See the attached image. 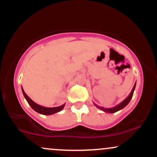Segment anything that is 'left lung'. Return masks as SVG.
Listing matches in <instances>:
<instances>
[{
	"label": "left lung",
	"instance_id": "obj_1",
	"mask_svg": "<svg viewBox=\"0 0 157 157\" xmlns=\"http://www.w3.org/2000/svg\"><path fill=\"white\" fill-rule=\"evenodd\" d=\"M135 87H136V83L134 84V87H133L132 90H131L130 94H129L128 96L126 97V98L123 100V101L121 102L120 104H118V105H117L116 106H114V107L109 108V109H107V108L100 107V106L97 105V104H95V103H94V105L96 106L97 108H98L99 109H100V110H102V111H103L104 112H106V113H115V112H117V111H120V110H121V109H123V108H125V106L129 103V102L131 101V98H132L133 94H134V90H135Z\"/></svg>",
	"mask_w": 157,
	"mask_h": 157
}]
</instances>
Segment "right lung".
<instances>
[{
  "label": "right lung",
  "mask_w": 157,
  "mask_h": 157,
  "mask_svg": "<svg viewBox=\"0 0 157 157\" xmlns=\"http://www.w3.org/2000/svg\"><path fill=\"white\" fill-rule=\"evenodd\" d=\"M22 91L23 94V96H24L25 98H26V101L28 102L29 105L31 106V108L34 111H35L36 112L41 113V114L44 115H51V114H54V113L59 112L61 110L64 108V106L66 104H63V105L58 106V107H54V108H47V107H44V106L40 105L38 104H37L36 102H35L33 100H31L28 96L25 91H23V88H22Z\"/></svg>",
  "instance_id": "add662e5"
}]
</instances>
